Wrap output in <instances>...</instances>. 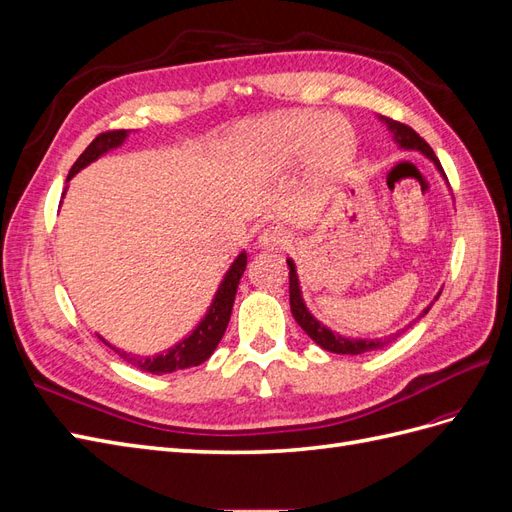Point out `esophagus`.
<instances>
[{
  "instance_id": "34e87169",
  "label": "esophagus",
  "mask_w": 512,
  "mask_h": 512,
  "mask_svg": "<svg viewBox=\"0 0 512 512\" xmlns=\"http://www.w3.org/2000/svg\"><path fill=\"white\" fill-rule=\"evenodd\" d=\"M290 239V232L284 226H269L260 232L258 245L265 247V250H284Z\"/></svg>"
}]
</instances>
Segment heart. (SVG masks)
<instances>
[{
  "mask_svg": "<svg viewBox=\"0 0 512 512\" xmlns=\"http://www.w3.org/2000/svg\"><path fill=\"white\" fill-rule=\"evenodd\" d=\"M254 147L269 164L280 166L309 158L320 168L344 164L354 149V136L344 121H329L318 113L282 115L262 121L254 134Z\"/></svg>",
  "mask_w": 512,
  "mask_h": 512,
  "instance_id": "obj_1",
  "label": "heart"
}]
</instances>
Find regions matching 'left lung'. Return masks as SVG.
Here are the masks:
<instances>
[{
    "instance_id": "obj_1",
    "label": "left lung",
    "mask_w": 512,
    "mask_h": 512,
    "mask_svg": "<svg viewBox=\"0 0 512 512\" xmlns=\"http://www.w3.org/2000/svg\"><path fill=\"white\" fill-rule=\"evenodd\" d=\"M380 121H384L386 128L393 132L395 143L401 149L421 151L423 156H427L433 164H436V168L444 175V170L440 166V160L436 158V153H433V149L425 143V138L418 136L410 126H406V123L393 121L389 117H380ZM288 267H290V309H292V316H294V320L299 322V327L309 337H312L320 348L329 350V352H335V354H363V352L378 350V348L386 346V337L384 339L382 337L380 339H354V337H344V335H339V333H333L329 327H324L320 320H316L312 314H309V309H307V305L303 301V294H301L297 267H294V262L290 258H288ZM427 312H429V307L425 309L421 316H425Z\"/></svg>"
}]
</instances>
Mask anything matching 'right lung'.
<instances>
[{"label":"right lung","mask_w":512,"mask_h":512,"mask_svg":"<svg viewBox=\"0 0 512 512\" xmlns=\"http://www.w3.org/2000/svg\"><path fill=\"white\" fill-rule=\"evenodd\" d=\"M126 138H128V130H111V132L98 134L94 141L89 143V147L81 153L79 160L72 164L68 179H72L87 164L96 162L100 156H104L106 151L119 147L123 141H126ZM245 265H247V254L241 252L235 258V262L230 265V269L226 271L224 280H222L218 292H215V297L207 309L205 318L198 322V327L188 337L181 339V342L175 344L170 350L156 354V356H136L126 350H119V348L111 346L102 337L100 339L108 348L115 350L123 361H128L130 365L143 369V371H149V374H156V376L205 363L213 354V350L218 348L220 339L228 327V320L232 314V303H235V294L239 288L241 275L245 271Z\"/></svg>","instance_id":"add662e5"}]
</instances>
